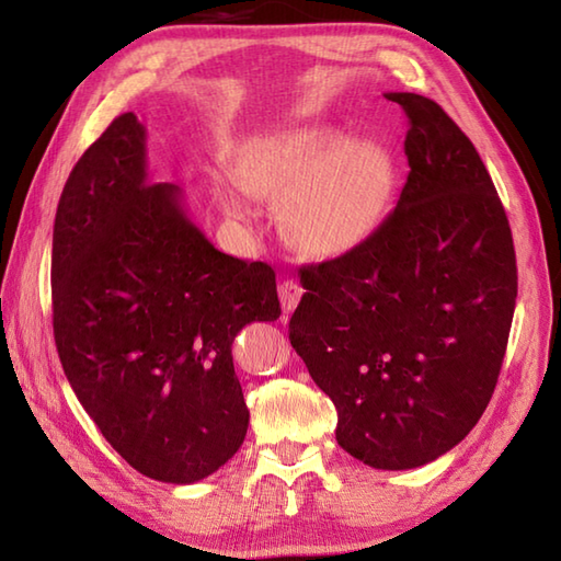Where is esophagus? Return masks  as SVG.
I'll use <instances>...</instances> for the list:
<instances>
[{
    "label": "esophagus",
    "mask_w": 561,
    "mask_h": 561,
    "mask_svg": "<svg viewBox=\"0 0 561 561\" xmlns=\"http://www.w3.org/2000/svg\"><path fill=\"white\" fill-rule=\"evenodd\" d=\"M301 294H304V289H301V284L296 282V279H284L279 284V301H282L284 313H291L294 308L299 306Z\"/></svg>",
    "instance_id": "34e87169"
}]
</instances>
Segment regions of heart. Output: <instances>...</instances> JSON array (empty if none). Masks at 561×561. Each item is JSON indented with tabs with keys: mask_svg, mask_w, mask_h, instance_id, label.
Wrapping results in <instances>:
<instances>
[{
	"mask_svg": "<svg viewBox=\"0 0 561 561\" xmlns=\"http://www.w3.org/2000/svg\"><path fill=\"white\" fill-rule=\"evenodd\" d=\"M236 178L214 185L226 217L253 221L250 197L282 205L291 245L330 260L378 229L392 193V159L374 141H350L332 127H301L250 141L236 159Z\"/></svg>",
	"mask_w": 561,
	"mask_h": 561,
	"instance_id": "b5f03b06",
	"label": "heart"
}]
</instances>
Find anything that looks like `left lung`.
I'll list each match as a JSON object with an SVG mask.
<instances>
[{
	"mask_svg": "<svg viewBox=\"0 0 561 561\" xmlns=\"http://www.w3.org/2000/svg\"><path fill=\"white\" fill-rule=\"evenodd\" d=\"M410 121L398 207L350 253L301 267L289 340L337 408V444L410 470L472 432L492 400L518 272L502 199L438 103L386 93Z\"/></svg>",
	"mask_w": 561,
	"mask_h": 561,
	"instance_id": "8db88e82",
	"label": "left lung"
}]
</instances>
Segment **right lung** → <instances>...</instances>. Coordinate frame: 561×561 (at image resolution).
<instances>
[{
  "mask_svg": "<svg viewBox=\"0 0 561 561\" xmlns=\"http://www.w3.org/2000/svg\"><path fill=\"white\" fill-rule=\"evenodd\" d=\"M282 313L267 262L221 253L183 190L151 183L125 113L83 151L53 231V328L81 408L141 474L193 484L241 448L250 412L231 347Z\"/></svg>",
  "mask_w": 561,
  "mask_h": 561,
  "instance_id": "obj_1",
  "label": "right lung"
}]
</instances>
